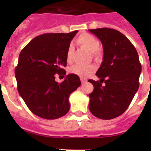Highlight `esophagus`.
<instances>
[{"mask_svg": "<svg viewBox=\"0 0 151 151\" xmlns=\"http://www.w3.org/2000/svg\"><path fill=\"white\" fill-rule=\"evenodd\" d=\"M80 80H81V83H83V84H84V83H85L87 81H88V80L85 78H80Z\"/></svg>", "mask_w": 151, "mask_h": 151, "instance_id": "obj_1", "label": "esophagus"}]
</instances>
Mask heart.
<instances>
[{"label": "heart", "instance_id": "heart-1", "mask_svg": "<svg viewBox=\"0 0 151 151\" xmlns=\"http://www.w3.org/2000/svg\"><path fill=\"white\" fill-rule=\"evenodd\" d=\"M76 42L80 47L91 52V55L95 59H99L102 56V52L99 48V41L93 35L88 33H81L76 39ZM74 52V47L72 45H69L66 52V60L68 63H71L72 61ZM95 71L96 66L93 64H89L87 66L74 65L71 66L69 69L70 73L76 74L81 78L88 77Z\"/></svg>", "mask_w": 151, "mask_h": 151}]
</instances>
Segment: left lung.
I'll use <instances>...</instances> for the list:
<instances>
[{"instance_id":"8db88e82","label":"left lung","mask_w":151,"mask_h":151,"mask_svg":"<svg viewBox=\"0 0 151 151\" xmlns=\"http://www.w3.org/2000/svg\"><path fill=\"white\" fill-rule=\"evenodd\" d=\"M89 31L100 39L104 49V60L96 74L101 80H88L94 87L89 94V109L100 119H113L127 109L138 91L142 71L139 55L132 42L118 30L102 28Z\"/></svg>"}]
</instances>
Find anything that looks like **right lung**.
I'll list each match as a JSON object with an SVG mask.
<instances>
[{"instance_id":"obj_1","label":"right lung","mask_w":151,"mask_h":151,"mask_svg":"<svg viewBox=\"0 0 151 151\" xmlns=\"http://www.w3.org/2000/svg\"><path fill=\"white\" fill-rule=\"evenodd\" d=\"M77 31L39 35L20 52L14 71L18 92L29 109L40 118L52 120L66 115L70 94L81 85L74 74L60 83L55 80L58 74H66L67 49Z\"/></svg>"}]
</instances>
